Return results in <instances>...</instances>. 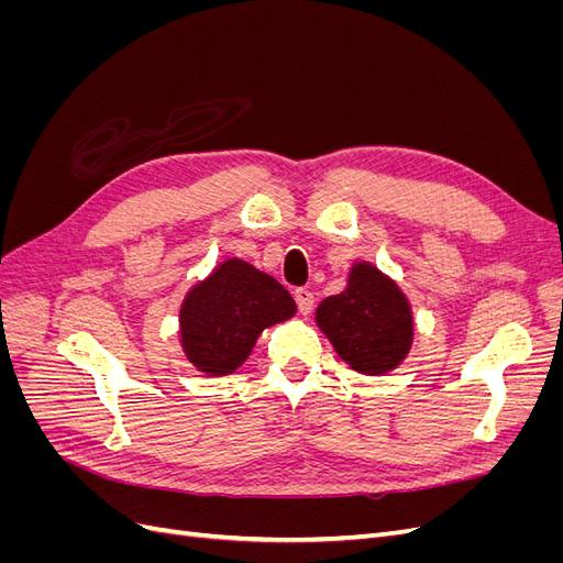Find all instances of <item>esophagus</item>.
Masks as SVG:
<instances>
[{"label":"esophagus","mask_w":563,"mask_h":563,"mask_svg":"<svg viewBox=\"0 0 563 563\" xmlns=\"http://www.w3.org/2000/svg\"><path fill=\"white\" fill-rule=\"evenodd\" d=\"M294 296H296L300 314H310V312H312V305H314V294L310 291V288L300 286V288H296Z\"/></svg>","instance_id":"1"}]
</instances>
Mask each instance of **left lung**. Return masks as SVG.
Instances as JSON below:
<instances>
[{"instance_id":"obj_1","label":"left lung","mask_w":563,"mask_h":563,"mask_svg":"<svg viewBox=\"0 0 563 563\" xmlns=\"http://www.w3.org/2000/svg\"><path fill=\"white\" fill-rule=\"evenodd\" d=\"M317 323L340 360L368 376L397 368L413 343L411 305L371 263H356L345 291L321 300Z\"/></svg>"}]
</instances>
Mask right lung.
<instances>
[{
    "label": "right lung",
    "instance_id": "right-lung-1",
    "mask_svg": "<svg viewBox=\"0 0 563 563\" xmlns=\"http://www.w3.org/2000/svg\"><path fill=\"white\" fill-rule=\"evenodd\" d=\"M294 314L296 302L275 277L230 258L185 296L180 343L199 371L228 376L246 362L263 329Z\"/></svg>",
    "mask_w": 563,
    "mask_h": 563
}]
</instances>
